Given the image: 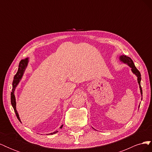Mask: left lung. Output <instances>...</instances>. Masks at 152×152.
Instances as JSON below:
<instances>
[{
  "instance_id": "1",
  "label": "left lung",
  "mask_w": 152,
  "mask_h": 152,
  "mask_svg": "<svg viewBox=\"0 0 152 152\" xmlns=\"http://www.w3.org/2000/svg\"><path fill=\"white\" fill-rule=\"evenodd\" d=\"M120 59H121V61H123L124 63H127L128 65L132 68L131 69L132 72L134 73V74L137 76V82H138L139 86H140L141 94H142V91L141 86V73H140V71L136 68V67L134 65V63H133V61L132 60L131 58L128 57V56H124V55H123V56H121L120 57Z\"/></svg>"
}]
</instances>
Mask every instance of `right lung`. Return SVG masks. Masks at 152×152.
Here are the masks:
<instances>
[{
	"instance_id": "right-lung-1",
	"label": "right lung",
	"mask_w": 152,
	"mask_h": 152,
	"mask_svg": "<svg viewBox=\"0 0 152 152\" xmlns=\"http://www.w3.org/2000/svg\"><path fill=\"white\" fill-rule=\"evenodd\" d=\"M27 63H28V58H26L25 59H21V60L20 61V64H19V68H18V70L17 73H16L15 77H14V80L12 82V92L11 93V104L14 108V110H15L16 115L18 120H19L20 121V119L19 115H18V113L16 111V100H15V94H14V93H15V90L16 86L18 85V83H19V82H20V79H21L23 75L25 69L27 66ZM62 127H63V126H61L60 128H62ZM52 134L53 133H50V134Z\"/></svg>"
}]
</instances>
